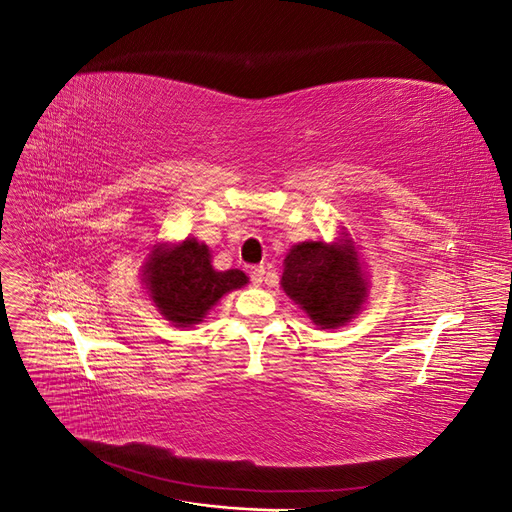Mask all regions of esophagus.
<instances>
[{"instance_id": "1", "label": "esophagus", "mask_w": 512, "mask_h": 512, "mask_svg": "<svg viewBox=\"0 0 512 512\" xmlns=\"http://www.w3.org/2000/svg\"><path fill=\"white\" fill-rule=\"evenodd\" d=\"M247 273H250V280H252L254 286H260L262 280H265V267H262V265L250 267V269H247Z\"/></svg>"}]
</instances>
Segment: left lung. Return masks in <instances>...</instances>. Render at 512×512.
I'll return each instance as SVG.
<instances>
[{
  "label": "left lung",
  "mask_w": 512,
  "mask_h": 512,
  "mask_svg": "<svg viewBox=\"0 0 512 512\" xmlns=\"http://www.w3.org/2000/svg\"><path fill=\"white\" fill-rule=\"evenodd\" d=\"M282 288L320 329L344 327L367 297L365 273L350 239L292 245L284 260Z\"/></svg>",
  "instance_id": "left-lung-1"
}]
</instances>
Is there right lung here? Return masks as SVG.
<instances>
[{
	"mask_svg": "<svg viewBox=\"0 0 512 512\" xmlns=\"http://www.w3.org/2000/svg\"><path fill=\"white\" fill-rule=\"evenodd\" d=\"M143 282L160 314L175 327L203 322L226 292L247 284L239 269L215 271L205 243L185 239L177 245H153L143 267Z\"/></svg>",
	"mask_w": 512,
	"mask_h": 512,
	"instance_id": "add662e5",
	"label": "right lung"
}]
</instances>
